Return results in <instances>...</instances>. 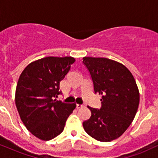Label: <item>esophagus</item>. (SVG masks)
<instances>
[{"label": "esophagus", "instance_id": "obj_1", "mask_svg": "<svg viewBox=\"0 0 158 158\" xmlns=\"http://www.w3.org/2000/svg\"><path fill=\"white\" fill-rule=\"evenodd\" d=\"M76 106H77V108H81V107H83V105L77 104V105H76Z\"/></svg>", "mask_w": 158, "mask_h": 158}]
</instances>
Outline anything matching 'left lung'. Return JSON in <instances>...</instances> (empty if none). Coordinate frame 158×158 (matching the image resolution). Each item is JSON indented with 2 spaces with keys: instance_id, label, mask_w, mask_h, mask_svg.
Wrapping results in <instances>:
<instances>
[{
  "instance_id": "obj_1",
  "label": "left lung",
  "mask_w": 158,
  "mask_h": 158,
  "mask_svg": "<svg viewBox=\"0 0 158 158\" xmlns=\"http://www.w3.org/2000/svg\"><path fill=\"white\" fill-rule=\"evenodd\" d=\"M95 94L102 95L100 109L88 106L91 117L83 122L85 131L101 142H110L126 131L138 109L139 93L126 66L106 58L84 57Z\"/></svg>"
}]
</instances>
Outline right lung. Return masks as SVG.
Instances as JSON below:
<instances>
[{
	"instance_id": "obj_1",
	"label": "right lung",
	"mask_w": 158,
	"mask_h": 158,
	"mask_svg": "<svg viewBox=\"0 0 158 158\" xmlns=\"http://www.w3.org/2000/svg\"><path fill=\"white\" fill-rule=\"evenodd\" d=\"M75 61L71 56H48L29 64L20 76L16 108L28 131L40 139L50 140L60 135L75 109V103L54 99L61 94L59 83Z\"/></svg>"
}]
</instances>
